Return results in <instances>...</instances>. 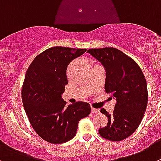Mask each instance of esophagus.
Returning <instances> with one entry per match:
<instances>
[{
	"mask_svg": "<svg viewBox=\"0 0 161 161\" xmlns=\"http://www.w3.org/2000/svg\"><path fill=\"white\" fill-rule=\"evenodd\" d=\"M91 111L92 113H99V109H97V108H92Z\"/></svg>",
	"mask_w": 161,
	"mask_h": 161,
	"instance_id": "obj_1",
	"label": "esophagus"
}]
</instances>
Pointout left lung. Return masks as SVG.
I'll use <instances>...</instances> for the list:
<instances>
[{
  "label": "left lung",
  "instance_id": "obj_1",
  "mask_svg": "<svg viewBox=\"0 0 161 161\" xmlns=\"http://www.w3.org/2000/svg\"><path fill=\"white\" fill-rule=\"evenodd\" d=\"M88 53L103 66L105 91L112 93L116 99L112 114L104 108L100 110L108 116V122L99 128V134L110 141L124 140L137 130L143 119L148 103L146 80L138 65L118 49H89Z\"/></svg>",
  "mask_w": 161,
  "mask_h": 161
}]
</instances>
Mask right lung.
Returning <instances> with one entry per match:
<instances>
[{
  "label": "right lung",
  "instance_id": "add662e5",
  "mask_svg": "<svg viewBox=\"0 0 161 161\" xmlns=\"http://www.w3.org/2000/svg\"><path fill=\"white\" fill-rule=\"evenodd\" d=\"M87 49L54 47L38 55L26 73L22 101L30 123L38 135L52 144H62L75 137L78 122L91 112L88 103L65 106L62 99L68 84L69 64Z\"/></svg>",
  "mask_w": 161,
  "mask_h": 161
}]
</instances>
